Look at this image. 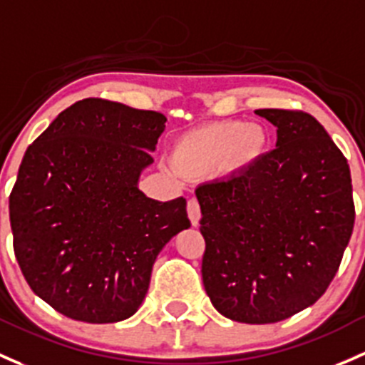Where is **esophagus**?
Wrapping results in <instances>:
<instances>
[{
    "label": "esophagus",
    "instance_id": "obj_1",
    "mask_svg": "<svg viewBox=\"0 0 365 365\" xmlns=\"http://www.w3.org/2000/svg\"><path fill=\"white\" fill-rule=\"evenodd\" d=\"M187 213H189V218L190 222H192V225H199V220H201V210H199V202L197 199H190L189 202H187Z\"/></svg>",
    "mask_w": 365,
    "mask_h": 365
}]
</instances>
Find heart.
<instances>
[{
  "label": "heart",
  "mask_w": 365,
  "mask_h": 365,
  "mask_svg": "<svg viewBox=\"0 0 365 365\" xmlns=\"http://www.w3.org/2000/svg\"><path fill=\"white\" fill-rule=\"evenodd\" d=\"M269 134L255 122H212L183 133L171 148V168L180 176L201 180L220 175H245L266 155Z\"/></svg>",
  "instance_id": "heart-1"
}]
</instances>
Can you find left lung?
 Here are the masks:
<instances>
[{"instance_id": "1", "label": "left lung", "mask_w": 365, "mask_h": 365, "mask_svg": "<svg viewBox=\"0 0 365 365\" xmlns=\"http://www.w3.org/2000/svg\"><path fill=\"white\" fill-rule=\"evenodd\" d=\"M276 148L250 171L195 190L202 283L218 313L274 324L314 304L336 276L355 222L350 166L304 112L264 108Z\"/></svg>"}]
</instances>
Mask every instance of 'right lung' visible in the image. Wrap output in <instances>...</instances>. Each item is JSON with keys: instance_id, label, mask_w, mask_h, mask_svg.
<instances>
[{"instance_id": "right-lung-1", "label": "right lung", "mask_w": 365, "mask_h": 365, "mask_svg": "<svg viewBox=\"0 0 365 365\" xmlns=\"http://www.w3.org/2000/svg\"><path fill=\"white\" fill-rule=\"evenodd\" d=\"M164 124L159 112L89 98L26 150L10 194L15 257L31 290L64 317H133L157 255L190 227L185 199L160 202L138 187Z\"/></svg>"}]
</instances>
